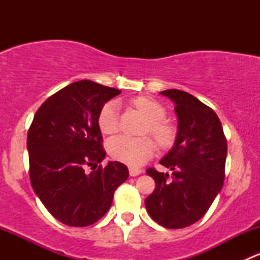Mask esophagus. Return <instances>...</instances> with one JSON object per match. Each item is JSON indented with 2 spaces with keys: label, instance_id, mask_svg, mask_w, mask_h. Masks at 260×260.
Masks as SVG:
<instances>
[{
  "label": "esophagus",
  "instance_id": "obj_1",
  "mask_svg": "<svg viewBox=\"0 0 260 260\" xmlns=\"http://www.w3.org/2000/svg\"><path fill=\"white\" fill-rule=\"evenodd\" d=\"M142 174V170L141 169H136V167H129V175L131 176H138V175Z\"/></svg>",
  "mask_w": 260,
  "mask_h": 260
}]
</instances>
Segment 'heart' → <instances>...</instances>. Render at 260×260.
Returning <instances> with one entry per match:
<instances>
[{
  "instance_id": "1",
  "label": "heart",
  "mask_w": 260,
  "mask_h": 260,
  "mask_svg": "<svg viewBox=\"0 0 260 260\" xmlns=\"http://www.w3.org/2000/svg\"><path fill=\"white\" fill-rule=\"evenodd\" d=\"M133 104L149 120L147 131L152 133L159 146L169 147L174 142L175 132L171 125L164 122L166 118V109L158 102L147 96H138L133 101ZM98 125L106 135H113L117 132L119 128V109L115 102H108L102 107L98 115ZM107 149L115 161H120L129 166H140L153 156L157 145L149 137L135 138L117 136L108 141Z\"/></svg>"
}]
</instances>
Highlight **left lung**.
Here are the masks:
<instances>
[{
  "mask_svg": "<svg viewBox=\"0 0 260 260\" xmlns=\"http://www.w3.org/2000/svg\"><path fill=\"white\" fill-rule=\"evenodd\" d=\"M175 103L177 136L159 161L169 174L147 169L156 182L145 200L149 216L167 229H182L200 220L220 192L225 177L228 145L216 113L179 89L161 91Z\"/></svg>",
  "mask_w": 260,
  "mask_h": 260,
  "instance_id": "1",
  "label": "left lung"
}]
</instances>
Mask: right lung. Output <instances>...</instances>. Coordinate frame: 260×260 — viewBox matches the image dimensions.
Here are the masks:
<instances>
[{"label":"right lung","mask_w":260,"mask_h":260,"mask_svg":"<svg viewBox=\"0 0 260 260\" xmlns=\"http://www.w3.org/2000/svg\"><path fill=\"white\" fill-rule=\"evenodd\" d=\"M120 91L91 80L75 81L49 96L35 113L27 133L31 186L62 224L98 221L129 176L127 166L117 161L85 172L106 157L98 115Z\"/></svg>","instance_id":"1"}]
</instances>
